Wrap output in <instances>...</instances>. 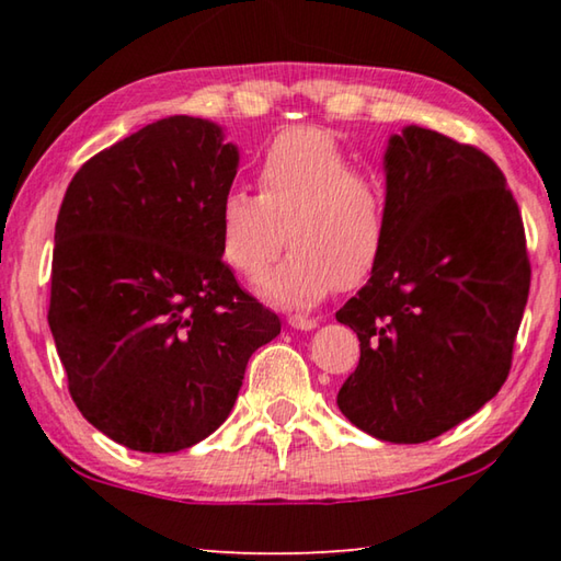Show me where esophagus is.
Masks as SVG:
<instances>
[{
    "instance_id": "esophagus-1",
    "label": "esophagus",
    "mask_w": 561,
    "mask_h": 561,
    "mask_svg": "<svg viewBox=\"0 0 561 561\" xmlns=\"http://www.w3.org/2000/svg\"><path fill=\"white\" fill-rule=\"evenodd\" d=\"M287 321H289V327H294V329H301V331H311V329L317 327V319L304 317V314H291Z\"/></svg>"
}]
</instances>
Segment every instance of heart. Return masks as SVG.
<instances>
[{"instance_id":"b5f03b06","label":"heart","mask_w":561,"mask_h":561,"mask_svg":"<svg viewBox=\"0 0 561 561\" xmlns=\"http://www.w3.org/2000/svg\"><path fill=\"white\" fill-rule=\"evenodd\" d=\"M257 190H227L217 207L222 260L257 279L277 260L284 232L291 252L260 282L282 307H311L327 294L356 289L376 272L388 244V190L334 133L294 126L264 148Z\"/></svg>"}]
</instances>
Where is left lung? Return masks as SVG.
<instances>
[{"mask_svg":"<svg viewBox=\"0 0 561 561\" xmlns=\"http://www.w3.org/2000/svg\"><path fill=\"white\" fill-rule=\"evenodd\" d=\"M388 244L336 319L360 358L336 396L378 440L425 443L507 381L529 294L517 201L495 160L421 126L386 150Z\"/></svg>","mask_w":561,"mask_h":561,"instance_id":"1","label":"left lung"}]
</instances>
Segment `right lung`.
I'll return each instance as SVG.
<instances>
[{
    "instance_id": "right-lung-1",
    "label": "right lung",
    "mask_w": 561,
    "mask_h": 561,
    "mask_svg": "<svg viewBox=\"0 0 561 561\" xmlns=\"http://www.w3.org/2000/svg\"><path fill=\"white\" fill-rule=\"evenodd\" d=\"M240 153L170 116L79 168L56 217L49 327L81 415L140 453H178L230 415L247 360L282 331L222 262L217 207Z\"/></svg>"
}]
</instances>
